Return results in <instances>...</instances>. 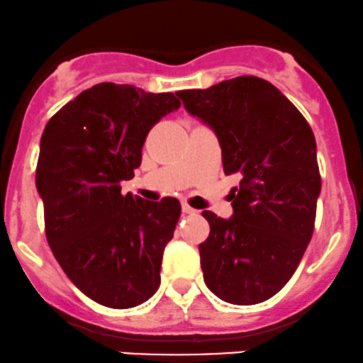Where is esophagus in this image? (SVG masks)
Instances as JSON below:
<instances>
[{"label":"esophagus","instance_id":"34e87169","mask_svg":"<svg viewBox=\"0 0 363 363\" xmlns=\"http://www.w3.org/2000/svg\"><path fill=\"white\" fill-rule=\"evenodd\" d=\"M182 211L185 213V215H196V213H197L196 209H194V208H190L189 204H186V203H183V204H182Z\"/></svg>","mask_w":363,"mask_h":363}]
</instances>
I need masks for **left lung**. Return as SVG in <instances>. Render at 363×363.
I'll use <instances>...</instances> for the list:
<instances>
[{
    "label": "left lung",
    "instance_id": "1",
    "mask_svg": "<svg viewBox=\"0 0 363 363\" xmlns=\"http://www.w3.org/2000/svg\"><path fill=\"white\" fill-rule=\"evenodd\" d=\"M178 98L216 134L223 173L241 177L230 218L203 211L211 229L199 245L204 283L230 304H259L286 285L311 241L321 190L315 134L262 78L238 77Z\"/></svg>",
    "mask_w": 363,
    "mask_h": 363
}]
</instances>
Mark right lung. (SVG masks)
Returning a JSON list of instances; mask_svg holds the SVG:
<instances>
[{"label":"right lung","mask_w":363,"mask_h":363,"mask_svg":"<svg viewBox=\"0 0 363 363\" xmlns=\"http://www.w3.org/2000/svg\"><path fill=\"white\" fill-rule=\"evenodd\" d=\"M182 103L171 92L98 84L45 125L36 166L45 234L55 260L98 304H143L160 285L164 248L182 206L125 194L121 183L141 164L147 134Z\"/></svg>","instance_id":"1"}]
</instances>
